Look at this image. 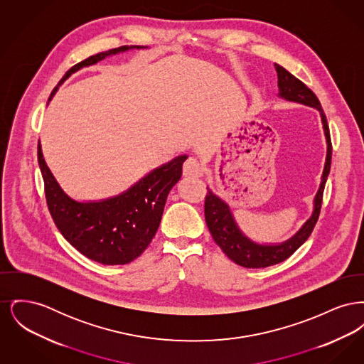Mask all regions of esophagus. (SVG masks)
<instances>
[{"mask_svg": "<svg viewBox=\"0 0 364 364\" xmlns=\"http://www.w3.org/2000/svg\"><path fill=\"white\" fill-rule=\"evenodd\" d=\"M203 165L193 156H190L183 166V172L186 176H195V177H200L203 174Z\"/></svg>", "mask_w": 364, "mask_h": 364, "instance_id": "34e87169", "label": "esophagus"}]
</instances>
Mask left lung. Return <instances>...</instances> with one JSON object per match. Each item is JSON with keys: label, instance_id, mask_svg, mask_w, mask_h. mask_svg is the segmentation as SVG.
Returning a JSON list of instances; mask_svg holds the SVG:
<instances>
[{"label": "left lung", "instance_id": "1", "mask_svg": "<svg viewBox=\"0 0 364 364\" xmlns=\"http://www.w3.org/2000/svg\"><path fill=\"white\" fill-rule=\"evenodd\" d=\"M274 68L277 70L279 98L296 102V104L310 106L319 112L325 138H326V144H328V151H326V161H325L323 173L321 177L319 190L314 198V210H312L311 217L303 224V226L291 239L278 244H260L251 240L247 235H244L242 229L237 225L229 205L208 187V195L205 199V218H206L208 230L214 242L220 245V248L224 251L226 257L233 260L236 264H240L247 269L267 267V266L277 264L279 262H284L309 239L319 217V211L322 206V195H323L325 184L329 176L330 164H331L329 127H328V120L322 110L321 102L318 101L316 95L312 92L311 90L303 82H300L297 77H294L291 72H288L278 64H274Z\"/></svg>", "mask_w": 364, "mask_h": 364}]
</instances>
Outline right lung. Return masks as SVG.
Wrapping results in <instances>:
<instances>
[{"mask_svg": "<svg viewBox=\"0 0 364 364\" xmlns=\"http://www.w3.org/2000/svg\"><path fill=\"white\" fill-rule=\"evenodd\" d=\"M132 49H147V46H122L98 53L76 64L53 90L49 101L72 73L106 57ZM186 159V154L176 156L116 196L79 202L60 187L45 162L41 143H38V162L54 224L80 254L102 264L129 263L149 247L161 223L166 198L181 177Z\"/></svg>", "mask_w": 364, "mask_h": 364, "instance_id": "add662e5", "label": "right lung"}]
</instances>
